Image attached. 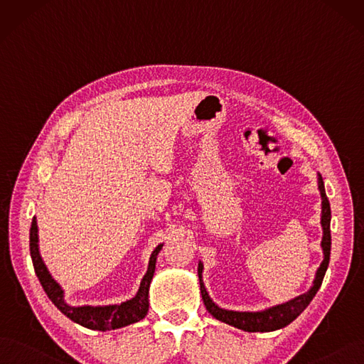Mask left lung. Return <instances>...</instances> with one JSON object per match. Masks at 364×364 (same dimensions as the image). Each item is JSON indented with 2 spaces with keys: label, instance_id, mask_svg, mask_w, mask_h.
<instances>
[{
  "label": "left lung",
  "instance_id": "obj_1",
  "mask_svg": "<svg viewBox=\"0 0 364 364\" xmlns=\"http://www.w3.org/2000/svg\"><path fill=\"white\" fill-rule=\"evenodd\" d=\"M318 191L321 193V226H322V241H321V247L322 253H324V259H322L319 268L316 270L314 284L307 292L299 295L287 303L276 304L273 307L264 309V311L259 312H235V311H226V309L219 307L216 303H214L210 295L205 289V285L203 282V270L204 265L199 261L198 264V277H199V285H200V295H203L204 304L207 307V311L225 324H230L235 328L245 330L249 333H267V331H274L279 328H284L288 324L297 318L304 309L309 306V303L312 301L315 297V294L321 288L322 279L326 276L327 267L330 262V250H331V234H330V222H331V210H330V203L328 198L326 195V187L324 181H322V177L318 173Z\"/></svg>",
  "mask_w": 364,
  "mask_h": 364
}]
</instances>
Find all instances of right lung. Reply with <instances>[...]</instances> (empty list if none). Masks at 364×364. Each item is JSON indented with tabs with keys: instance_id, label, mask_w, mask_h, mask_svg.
Wrapping results in <instances>:
<instances>
[{
	"instance_id": "add662e5",
	"label": "right lung",
	"mask_w": 364,
	"mask_h": 364,
	"mask_svg": "<svg viewBox=\"0 0 364 364\" xmlns=\"http://www.w3.org/2000/svg\"><path fill=\"white\" fill-rule=\"evenodd\" d=\"M38 228L37 220L33 218L31 230H30V252L34 265V272L42 284L45 292L48 294L49 300L60 309L67 318L72 319L76 324L82 326L90 330H115L138 322L145 318L148 312V289H150L151 279L156 270L157 255L164 247L159 245L148 261V270L141 280L139 289L133 299L123 301L121 304H107V306H70L64 300V291L58 285V282L53 279L46 268L42 257L38 252Z\"/></svg>"
}]
</instances>
